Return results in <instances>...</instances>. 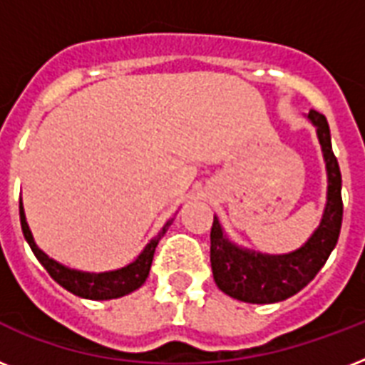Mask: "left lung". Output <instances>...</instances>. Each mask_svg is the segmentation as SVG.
<instances>
[{
	"label": "left lung",
	"mask_w": 365,
	"mask_h": 365,
	"mask_svg": "<svg viewBox=\"0 0 365 365\" xmlns=\"http://www.w3.org/2000/svg\"><path fill=\"white\" fill-rule=\"evenodd\" d=\"M309 121L317 126L328 172V200L322 222L299 250L271 255L242 248L227 239L220 220L214 216L210 231V263L214 280L223 294L244 303H277L303 289L328 261L335 248L343 222L341 170L331 149V134L326 117L317 110L309 111Z\"/></svg>",
	"instance_id": "left-lung-1"
}]
</instances>
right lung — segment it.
I'll use <instances>...</instances> for the list:
<instances>
[{
  "instance_id": "right-lung-1",
  "label": "right lung",
  "mask_w": 365,
  "mask_h": 365,
  "mask_svg": "<svg viewBox=\"0 0 365 365\" xmlns=\"http://www.w3.org/2000/svg\"><path fill=\"white\" fill-rule=\"evenodd\" d=\"M19 210L20 225H22L24 239L26 242L30 244L31 252L36 254L39 263L47 269L48 274H51L62 288H66L73 295L85 297V299H115V297H123V295L130 294V292L140 288V286L145 282V278H148L149 274L157 244H159V240L165 237V233L172 225V220H168V222L165 223V227L159 231V235H157L155 239L149 240L148 246L142 250V254L138 255L136 259L132 261V263H128L126 267H121V269H117V271L108 272H83L62 265L58 261H54L53 257H48L43 250H39V246H37L36 240H34V235H31L30 227H28V222H26L22 200H20Z\"/></svg>"
}]
</instances>
